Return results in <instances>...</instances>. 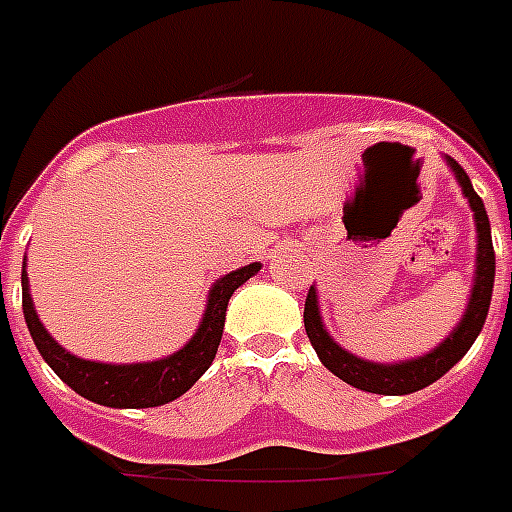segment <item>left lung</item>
I'll return each instance as SVG.
<instances>
[{"mask_svg":"<svg viewBox=\"0 0 512 512\" xmlns=\"http://www.w3.org/2000/svg\"><path fill=\"white\" fill-rule=\"evenodd\" d=\"M445 164L451 167L453 178L459 183L461 194L470 202L472 218H475V232H478V253H475V283H472L470 302L461 315V321L453 326V332L445 337L443 343L434 345L432 351L416 359L394 361V364H378V361L361 359L356 353L345 351L343 345L334 343V337L326 332L321 307H318V291L310 286L305 299V332L313 343L318 359L326 370L345 380L348 386L370 391V394H386V397H402L413 394L421 388L432 386L434 380H440L453 364L470 351L472 343L478 340L480 329L486 324L491 305V291H494V245H491V224L483 199L475 194L470 183V175L461 169V164L451 156H445Z\"/></svg>","mask_w":512,"mask_h":512,"instance_id":"1","label":"left lung"}]
</instances>
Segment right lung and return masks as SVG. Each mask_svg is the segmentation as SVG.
I'll return each mask as SVG.
<instances>
[{"mask_svg":"<svg viewBox=\"0 0 512 512\" xmlns=\"http://www.w3.org/2000/svg\"><path fill=\"white\" fill-rule=\"evenodd\" d=\"M259 270V261H253L248 267L226 272L224 278L215 280L210 294H207L205 313H202V321H199L194 337L180 351L156 361L105 364V361L80 359L75 353L64 351L48 334V329L42 326L40 315L34 310L29 278H26V261H23L21 270L23 318H26L29 334H32L42 359L48 361V367L72 391H78L80 397L105 407H134V410L137 407H159L183 397L188 388L205 375L207 367L213 364L218 345H221L229 299L245 280L253 278Z\"/></svg>","mask_w":512,"mask_h":512,"instance_id":"add662e5","label":"right lung"}]
</instances>
